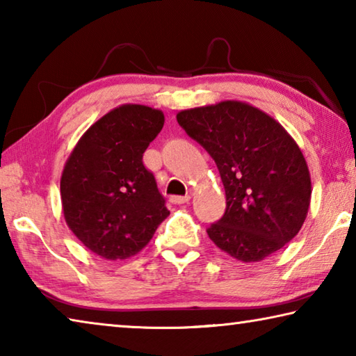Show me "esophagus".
Returning <instances> with one entry per match:
<instances>
[{
  "label": "esophagus",
  "instance_id": "obj_1",
  "mask_svg": "<svg viewBox=\"0 0 356 356\" xmlns=\"http://www.w3.org/2000/svg\"><path fill=\"white\" fill-rule=\"evenodd\" d=\"M170 201L172 204H186L190 201V196H171Z\"/></svg>",
  "mask_w": 356,
  "mask_h": 356
}]
</instances>
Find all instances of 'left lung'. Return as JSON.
Returning a JSON list of instances; mask_svg holds the SVG:
<instances>
[{
  "instance_id": "8db88e82",
  "label": "left lung",
  "mask_w": 356,
  "mask_h": 356,
  "mask_svg": "<svg viewBox=\"0 0 356 356\" xmlns=\"http://www.w3.org/2000/svg\"><path fill=\"white\" fill-rule=\"evenodd\" d=\"M186 135L218 166L226 210L207 227L212 242L242 262H257L297 236L308 215L311 179L291 135L268 114L242 102L177 114Z\"/></svg>"
}]
</instances>
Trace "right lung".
Wrapping results in <instances>:
<instances>
[{
    "label": "right lung",
    "mask_w": 356,
    "mask_h": 356,
    "mask_svg": "<svg viewBox=\"0 0 356 356\" xmlns=\"http://www.w3.org/2000/svg\"><path fill=\"white\" fill-rule=\"evenodd\" d=\"M163 124L159 110L119 106L81 136L64 166V218L100 257L135 256L170 215L155 176L143 163V154Z\"/></svg>",
    "instance_id": "obj_1"
}]
</instances>
